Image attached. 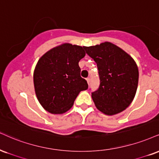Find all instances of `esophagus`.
I'll list each match as a JSON object with an SVG mask.
<instances>
[{
  "label": "esophagus",
  "instance_id": "esophagus-1",
  "mask_svg": "<svg viewBox=\"0 0 159 159\" xmlns=\"http://www.w3.org/2000/svg\"><path fill=\"white\" fill-rule=\"evenodd\" d=\"M89 81H90V79H89V78H87V81L88 84H89Z\"/></svg>",
  "mask_w": 159,
  "mask_h": 159
}]
</instances>
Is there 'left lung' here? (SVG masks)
Here are the masks:
<instances>
[{"label":"left lung","mask_w":159,"mask_h":159,"mask_svg":"<svg viewBox=\"0 0 159 159\" xmlns=\"http://www.w3.org/2000/svg\"><path fill=\"white\" fill-rule=\"evenodd\" d=\"M84 48L98 66L100 86L92 93L95 107L107 116L120 113L130 105L136 93V63L125 51L110 42Z\"/></svg>","instance_id":"8db88e82"}]
</instances>
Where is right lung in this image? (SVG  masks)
<instances>
[{
    "mask_svg": "<svg viewBox=\"0 0 159 159\" xmlns=\"http://www.w3.org/2000/svg\"><path fill=\"white\" fill-rule=\"evenodd\" d=\"M85 55L84 47L65 43L40 58L33 81L36 96L45 110L52 114L64 113L73 106L80 92L88 89L78 66Z\"/></svg>",
    "mask_w": 159,
    "mask_h": 159,
    "instance_id": "1",
    "label": "right lung"
}]
</instances>
